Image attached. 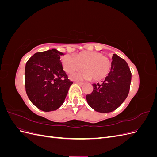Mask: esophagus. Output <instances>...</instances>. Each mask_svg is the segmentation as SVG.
<instances>
[{
  "label": "esophagus",
  "mask_w": 157,
  "mask_h": 157,
  "mask_svg": "<svg viewBox=\"0 0 157 157\" xmlns=\"http://www.w3.org/2000/svg\"><path fill=\"white\" fill-rule=\"evenodd\" d=\"M75 82L77 83V84H78V85H80V86H82V85L84 84L83 82H78V81H76V82Z\"/></svg>",
  "instance_id": "34e87169"
}]
</instances>
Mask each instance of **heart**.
Instances as JSON below:
<instances>
[{"label": "heart", "mask_w": 157, "mask_h": 157, "mask_svg": "<svg viewBox=\"0 0 157 157\" xmlns=\"http://www.w3.org/2000/svg\"><path fill=\"white\" fill-rule=\"evenodd\" d=\"M61 61L63 70L67 73L80 71L82 67L85 69L71 75V78L75 80L92 78L94 81H101L107 77L111 68V63L107 57L95 51H84L75 57L65 55Z\"/></svg>", "instance_id": "obj_1"}]
</instances>
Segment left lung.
Here are the masks:
<instances>
[{"mask_svg": "<svg viewBox=\"0 0 157 157\" xmlns=\"http://www.w3.org/2000/svg\"><path fill=\"white\" fill-rule=\"evenodd\" d=\"M110 73L101 84H92L93 92L86 96L88 105L96 111L115 110L129 93L132 73L126 61L117 54L112 57Z\"/></svg>", "mask_w": 157, "mask_h": 157, "instance_id": "obj_1", "label": "left lung"}]
</instances>
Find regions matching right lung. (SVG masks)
Wrapping results in <instances>:
<instances>
[{"mask_svg": "<svg viewBox=\"0 0 157 157\" xmlns=\"http://www.w3.org/2000/svg\"><path fill=\"white\" fill-rule=\"evenodd\" d=\"M62 52L56 49L39 52L27 61L25 69V91L31 103L48 112L63 103L71 85L60 61Z\"/></svg>", "mask_w": 157, "mask_h": 157, "instance_id": "add662e5", "label": "right lung"}]
</instances>
